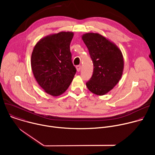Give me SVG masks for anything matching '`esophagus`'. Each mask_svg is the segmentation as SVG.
I'll use <instances>...</instances> for the list:
<instances>
[{"label":"esophagus","instance_id":"34e87169","mask_svg":"<svg viewBox=\"0 0 155 155\" xmlns=\"http://www.w3.org/2000/svg\"><path fill=\"white\" fill-rule=\"evenodd\" d=\"M76 69H77V71L78 72H80V70H81V66L80 65H77L76 66Z\"/></svg>","mask_w":155,"mask_h":155}]
</instances>
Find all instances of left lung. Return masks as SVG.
<instances>
[{
    "label": "left lung",
    "instance_id": "8db88e82",
    "mask_svg": "<svg viewBox=\"0 0 155 155\" xmlns=\"http://www.w3.org/2000/svg\"><path fill=\"white\" fill-rule=\"evenodd\" d=\"M86 45L94 65L93 75L86 85L91 93L103 96L111 91L120 80L124 70L121 51L115 44L98 33L84 34Z\"/></svg>",
    "mask_w": 155,
    "mask_h": 155
}]
</instances>
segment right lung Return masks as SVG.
Segmentation results:
<instances>
[{
  "label": "right lung",
  "mask_w": 155,
  "mask_h": 155,
  "mask_svg": "<svg viewBox=\"0 0 155 155\" xmlns=\"http://www.w3.org/2000/svg\"><path fill=\"white\" fill-rule=\"evenodd\" d=\"M72 32H60L41 38L31 54L34 76L45 93L52 96L62 94L76 73L72 62L70 44Z\"/></svg>",
  "instance_id": "add662e5"
}]
</instances>
